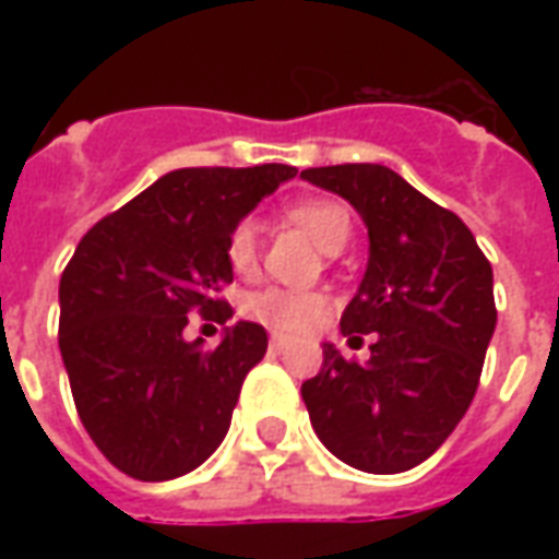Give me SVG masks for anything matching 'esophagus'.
<instances>
[{
	"label": "esophagus",
	"instance_id": "34e87169",
	"mask_svg": "<svg viewBox=\"0 0 559 559\" xmlns=\"http://www.w3.org/2000/svg\"><path fill=\"white\" fill-rule=\"evenodd\" d=\"M287 344H290V341L284 338V335H272V338H269V350H275V353L287 350Z\"/></svg>",
	"mask_w": 559,
	"mask_h": 559
}]
</instances>
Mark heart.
Instances as JSON below:
<instances>
[{
	"label": "heart",
	"mask_w": 559,
	"mask_h": 559,
	"mask_svg": "<svg viewBox=\"0 0 559 559\" xmlns=\"http://www.w3.org/2000/svg\"><path fill=\"white\" fill-rule=\"evenodd\" d=\"M296 224L314 236L323 251H341L350 236V215L347 209L332 200H296L287 206ZM260 257V230L251 218L239 221L227 236V263L233 272H251ZM326 311V296L314 290H290V287H263L245 299V314L254 317L266 326L296 335L311 329Z\"/></svg>",
	"instance_id": "heart-1"
}]
</instances>
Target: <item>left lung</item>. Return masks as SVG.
<instances>
[{
	"instance_id": "obj_1",
	"label": "left lung",
	"mask_w": 559,
	"mask_h": 559,
	"mask_svg": "<svg viewBox=\"0 0 559 559\" xmlns=\"http://www.w3.org/2000/svg\"><path fill=\"white\" fill-rule=\"evenodd\" d=\"M302 179L362 215L368 269L341 332L374 335L368 362L323 344L320 374L302 383L305 407L344 464L404 473L443 445L476 395L497 326L491 263L455 212L383 164L311 167Z\"/></svg>"
}]
</instances>
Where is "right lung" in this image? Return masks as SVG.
<instances>
[{
  "mask_svg": "<svg viewBox=\"0 0 559 559\" xmlns=\"http://www.w3.org/2000/svg\"><path fill=\"white\" fill-rule=\"evenodd\" d=\"M290 164L182 167L102 218L59 281V350L80 421L104 457L140 481L200 467L230 428L266 329L239 320L215 350L185 341L188 314L227 323V236Z\"/></svg>",
  "mask_w": 559,
  "mask_h": 559,
  "instance_id": "obj_1",
  "label": "right lung"
}]
</instances>
